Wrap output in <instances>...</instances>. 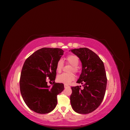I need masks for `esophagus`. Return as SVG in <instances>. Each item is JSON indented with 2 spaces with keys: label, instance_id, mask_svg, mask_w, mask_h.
<instances>
[{
  "label": "esophagus",
  "instance_id": "esophagus-1",
  "mask_svg": "<svg viewBox=\"0 0 130 130\" xmlns=\"http://www.w3.org/2000/svg\"><path fill=\"white\" fill-rule=\"evenodd\" d=\"M64 88H68V87H70L69 86L67 85H64Z\"/></svg>",
  "mask_w": 130,
  "mask_h": 130
}]
</instances>
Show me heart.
Returning <instances> with one entry per match:
<instances>
[{
    "instance_id": "obj_1",
    "label": "heart",
    "mask_w": 130,
    "mask_h": 130,
    "mask_svg": "<svg viewBox=\"0 0 130 130\" xmlns=\"http://www.w3.org/2000/svg\"><path fill=\"white\" fill-rule=\"evenodd\" d=\"M67 62L68 64L72 66L71 69L70 70V72H74L75 73H78L79 72V68L78 67V64L79 63V59L78 57L74 55H70L66 58ZM63 61L60 59L59 60L56 64V71L58 73H60L63 67ZM75 78L74 74L71 73H63L60 75H58L57 77V81L60 83L64 84V85H68L72 81H74Z\"/></svg>"
}]
</instances>
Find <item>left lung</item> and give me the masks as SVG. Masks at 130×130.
Segmentation results:
<instances>
[{
  "label": "left lung",
  "instance_id": "1",
  "mask_svg": "<svg viewBox=\"0 0 130 130\" xmlns=\"http://www.w3.org/2000/svg\"><path fill=\"white\" fill-rule=\"evenodd\" d=\"M70 50L82 63V72L76 82L84 87L71 88L70 104L75 112L88 114L95 110L104 99L107 85L105 66L100 58L87 48Z\"/></svg>",
  "mask_w": 130,
  "mask_h": 130
}]
</instances>
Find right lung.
Instances as JSON below:
<instances>
[{
    "instance_id": "right-lung-1",
    "label": "right lung",
    "mask_w": 130,
    "mask_h": 130,
    "mask_svg": "<svg viewBox=\"0 0 130 130\" xmlns=\"http://www.w3.org/2000/svg\"><path fill=\"white\" fill-rule=\"evenodd\" d=\"M63 53L61 49L43 48L25 60L22 69L19 85L23 99L32 111L46 114L52 111L56 106L57 95L63 90L64 85L55 82L56 67ZM46 77L53 81L52 87L47 85Z\"/></svg>"
}]
</instances>
